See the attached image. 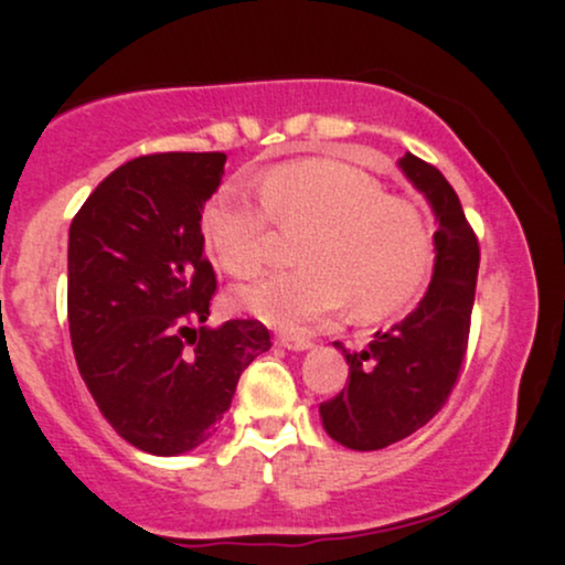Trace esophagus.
Segmentation results:
<instances>
[{
  "label": "esophagus",
  "mask_w": 565,
  "mask_h": 565,
  "mask_svg": "<svg viewBox=\"0 0 565 565\" xmlns=\"http://www.w3.org/2000/svg\"><path fill=\"white\" fill-rule=\"evenodd\" d=\"M278 345L281 348H287V350H308V348H313V342L308 340V337H302V334H278Z\"/></svg>",
  "instance_id": "34e87169"
}]
</instances>
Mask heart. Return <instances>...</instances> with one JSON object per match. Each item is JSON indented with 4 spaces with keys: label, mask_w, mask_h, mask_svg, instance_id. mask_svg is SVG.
<instances>
[{
    "label": "heart",
    "mask_w": 565,
    "mask_h": 565,
    "mask_svg": "<svg viewBox=\"0 0 565 565\" xmlns=\"http://www.w3.org/2000/svg\"><path fill=\"white\" fill-rule=\"evenodd\" d=\"M263 204L238 188L206 201L201 236L223 270L249 278L268 265L276 226L308 231L305 268L265 276L238 291V305L276 329H308L350 300L359 319L398 313L433 265V225L412 199L385 193L374 174L345 161L300 159L260 180Z\"/></svg>",
    "instance_id": "1"
}]
</instances>
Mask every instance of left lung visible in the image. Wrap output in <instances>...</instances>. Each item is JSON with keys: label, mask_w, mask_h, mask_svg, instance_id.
<instances>
[{"label": "left lung", "mask_w": 565, "mask_h": 565, "mask_svg": "<svg viewBox=\"0 0 565 565\" xmlns=\"http://www.w3.org/2000/svg\"><path fill=\"white\" fill-rule=\"evenodd\" d=\"M408 183L430 201L438 231L433 281L417 308L361 353L342 350L348 385L319 406L323 430L353 451H377L430 423L449 398L468 350L481 249L462 204L436 167L406 153Z\"/></svg>", "instance_id": "8db88e82"}]
</instances>
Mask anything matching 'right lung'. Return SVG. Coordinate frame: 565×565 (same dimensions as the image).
Returning <instances> with one entry per match:
<instances>
[{
    "instance_id": "add662e5",
    "label": "right lung",
    "mask_w": 565,
    "mask_h": 565,
    "mask_svg": "<svg viewBox=\"0 0 565 565\" xmlns=\"http://www.w3.org/2000/svg\"><path fill=\"white\" fill-rule=\"evenodd\" d=\"M225 153H151L89 193L68 231L76 366L108 425L135 449L174 457L204 444L238 377L270 348L255 319L206 327L217 278L201 212Z\"/></svg>"
}]
</instances>
